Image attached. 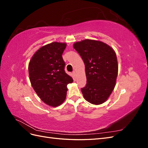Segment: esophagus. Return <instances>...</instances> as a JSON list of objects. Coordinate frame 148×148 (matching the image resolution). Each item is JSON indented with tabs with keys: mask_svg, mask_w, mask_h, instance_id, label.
<instances>
[{
	"mask_svg": "<svg viewBox=\"0 0 148 148\" xmlns=\"http://www.w3.org/2000/svg\"><path fill=\"white\" fill-rule=\"evenodd\" d=\"M73 75L75 76V77H76V76H77V72H76L75 71H73Z\"/></svg>",
	"mask_w": 148,
	"mask_h": 148,
	"instance_id": "34e87169",
	"label": "esophagus"
}]
</instances>
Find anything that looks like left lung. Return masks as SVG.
I'll return each mask as SVG.
<instances>
[{
    "mask_svg": "<svg viewBox=\"0 0 148 148\" xmlns=\"http://www.w3.org/2000/svg\"><path fill=\"white\" fill-rule=\"evenodd\" d=\"M85 65L86 85L82 88L83 97L92 104L105 102L113 91L118 75L115 52L100 41L84 39L73 44Z\"/></svg>",
    "mask_w": 148,
    "mask_h": 148,
    "instance_id": "left-lung-1",
    "label": "left lung"
}]
</instances>
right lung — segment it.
Segmentation results:
<instances>
[{"label": "right lung", "mask_w": 148, "mask_h": 148, "mask_svg": "<svg viewBox=\"0 0 148 148\" xmlns=\"http://www.w3.org/2000/svg\"><path fill=\"white\" fill-rule=\"evenodd\" d=\"M66 44L53 42L40 47L29 61V80L35 92L44 103L52 107L65 99L66 86L73 78L65 72L62 58Z\"/></svg>", "instance_id": "right-lung-1"}]
</instances>
